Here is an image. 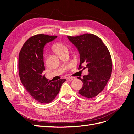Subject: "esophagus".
<instances>
[{
	"instance_id": "34e87169",
	"label": "esophagus",
	"mask_w": 134,
	"mask_h": 134,
	"mask_svg": "<svg viewBox=\"0 0 134 134\" xmlns=\"http://www.w3.org/2000/svg\"><path fill=\"white\" fill-rule=\"evenodd\" d=\"M66 79L69 81H71V80H73L74 79H75L74 78H72V77H68V78H66Z\"/></svg>"
}]
</instances>
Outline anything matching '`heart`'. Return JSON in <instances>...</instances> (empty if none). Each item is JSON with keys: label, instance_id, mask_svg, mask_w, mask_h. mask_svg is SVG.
<instances>
[{"label": "heart", "instance_id": "heart-1", "mask_svg": "<svg viewBox=\"0 0 134 134\" xmlns=\"http://www.w3.org/2000/svg\"><path fill=\"white\" fill-rule=\"evenodd\" d=\"M52 51L59 57L64 54L68 53V47L65 44L62 42L55 43L52 46Z\"/></svg>", "mask_w": 134, "mask_h": 134}]
</instances>
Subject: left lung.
Wrapping results in <instances>:
<instances>
[{"label":"left lung","instance_id":"obj_1","mask_svg":"<svg viewBox=\"0 0 134 134\" xmlns=\"http://www.w3.org/2000/svg\"><path fill=\"white\" fill-rule=\"evenodd\" d=\"M68 38L78 49L80 54L78 69H88L89 74L78 79L83 82L79 93L91 98L102 92L110 78L112 63L110 53L102 40L93 34H86Z\"/></svg>","mask_w":134,"mask_h":134}]
</instances>
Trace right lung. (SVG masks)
Masks as SVG:
<instances>
[{
  "instance_id": "add662e5",
  "label": "right lung",
  "mask_w": 134,
  "mask_h": 134,
  "mask_svg": "<svg viewBox=\"0 0 134 134\" xmlns=\"http://www.w3.org/2000/svg\"><path fill=\"white\" fill-rule=\"evenodd\" d=\"M56 36L36 35L24 43L19 54V78L24 87L38 102L50 103L58 94L62 85L66 80H48L43 71V48L46 44L56 38Z\"/></svg>"
}]
</instances>
